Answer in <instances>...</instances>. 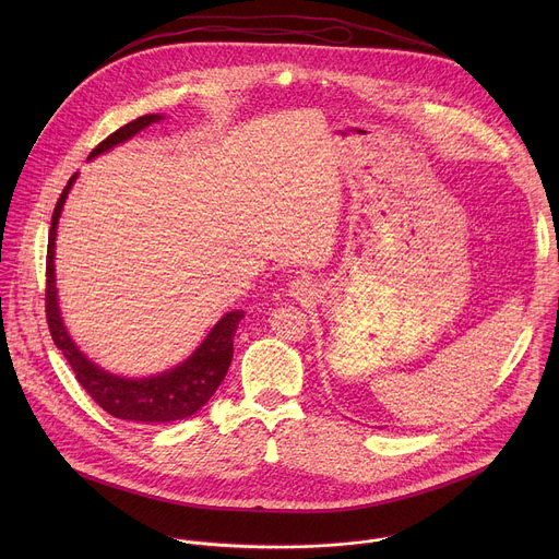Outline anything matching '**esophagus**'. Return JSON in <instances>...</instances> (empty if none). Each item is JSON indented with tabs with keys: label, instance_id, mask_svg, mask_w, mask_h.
I'll return each instance as SVG.
<instances>
[{
	"label": "esophagus",
	"instance_id": "1",
	"mask_svg": "<svg viewBox=\"0 0 559 559\" xmlns=\"http://www.w3.org/2000/svg\"><path fill=\"white\" fill-rule=\"evenodd\" d=\"M311 289H313V287H311V283H309L307 278H294V281L289 283V294L296 296V298H307V296H311V294H313Z\"/></svg>",
	"mask_w": 559,
	"mask_h": 559
}]
</instances>
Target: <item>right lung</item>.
Segmentation results:
<instances>
[{"label":"right lung","mask_w":559,"mask_h":559,"mask_svg":"<svg viewBox=\"0 0 559 559\" xmlns=\"http://www.w3.org/2000/svg\"><path fill=\"white\" fill-rule=\"evenodd\" d=\"M162 119V115H143L110 136H106L93 152L91 158H95L102 152H108L117 143L128 141L150 123ZM76 177V175H74ZM74 177H70L68 186L63 188L55 212L50 221V231H48V254H46V321L50 336L66 356L68 365L74 371L76 382L82 384L93 401L108 412L115 418L121 420H136V423H175L190 418L197 414L218 384L223 382L231 354H234V334L238 330V323H241L243 311H229L225 313L221 321L214 325V330L207 334V338L199 345V349L179 367L164 371L152 378H119L112 376L104 369H99L95 362H91L82 352L74 347L70 341L61 316H59V305H57V287H55V236H57V221L61 214V207L66 203V197L70 192V186L74 183Z\"/></svg>","instance_id":"right-lung-1"}]
</instances>
